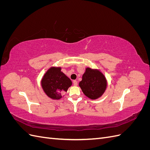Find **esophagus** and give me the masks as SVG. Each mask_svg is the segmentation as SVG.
Masks as SVG:
<instances>
[{
  "label": "esophagus",
  "mask_w": 150,
  "mask_h": 150,
  "mask_svg": "<svg viewBox=\"0 0 150 150\" xmlns=\"http://www.w3.org/2000/svg\"><path fill=\"white\" fill-rule=\"evenodd\" d=\"M73 84H74L75 86H78V81H77L76 80H74V81H73Z\"/></svg>",
  "instance_id": "34e87169"
}]
</instances>
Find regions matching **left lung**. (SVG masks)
I'll return each mask as SVG.
<instances>
[{"instance_id": "obj_1", "label": "left lung", "mask_w": 150, "mask_h": 150, "mask_svg": "<svg viewBox=\"0 0 150 150\" xmlns=\"http://www.w3.org/2000/svg\"><path fill=\"white\" fill-rule=\"evenodd\" d=\"M83 93L91 99L100 98L107 88V80L102 72L96 69L86 67L79 83Z\"/></svg>"}]
</instances>
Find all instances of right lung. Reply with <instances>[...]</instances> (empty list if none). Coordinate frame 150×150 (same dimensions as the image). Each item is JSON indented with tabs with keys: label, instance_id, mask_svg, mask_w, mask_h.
I'll return each instance as SVG.
<instances>
[{
	"label": "right lung",
	"instance_id": "obj_1",
	"mask_svg": "<svg viewBox=\"0 0 150 150\" xmlns=\"http://www.w3.org/2000/svg\"><path fill=\"white\" fill-rule=\"evenodd\" d=\"M72 85V81L61 71V67H51L41 79V86L47 96L54 100L62 98Z\"/></svg>",
	"mask_w": 150,
	"mask_h": 150
}]
</instances>
